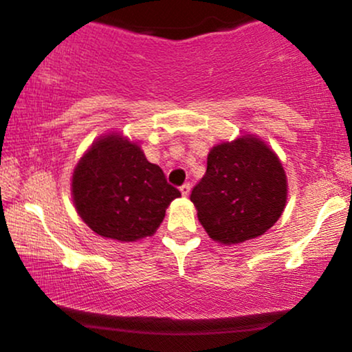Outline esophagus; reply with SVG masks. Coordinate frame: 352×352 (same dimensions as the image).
<instances>
[{
    "mask_svg": "<svg viewBox=\"0 0 352 352\" xmlns=\"http://www.w3.org/2000/svg\"><path fill=\"white\" fill-rule=\"evenodd\" d=\"M190 182H184V184H182L181 187H179V189H181V194L182 195H184V197H187V195H189V192H190Z\"/></svg>",
    "mask_w": 352,
    "mask_h": 352,
    "instance_id": "obj_1",
    "label": "esophagus"
}]
</instances>
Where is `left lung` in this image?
Listing matches in <instances>:
<instances>
[{"mask_svg":"<svg viewBox=\"0 0 352 352\" xmlns=\"http://www.w3.org/2000/svg\"><path fill=\"white\" fill-rule=\"evenodd\" d=\"M190 200L206 232L221 243L259 237L280 218L287 176L276 153L256 138L213 147Z\"/></svg>","mask_w":352,"mask_h":352,"instance_id":"left-lung-1","label":"left lung"}]
</instances>
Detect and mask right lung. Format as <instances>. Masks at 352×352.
Masks as SVG:
<instances>
[{"label": "right lung", "mask_w": 352, "mask_h": 352, "mask_svg": "<svg viewBox=\"0 0 352 352\" xmlns=\"http://www.w3.org/2000/svg\"><path fill=\"white\" fill-rule=\"evenodd\" d=\"M81 219L102 237L134 242L155 232L165 210L181 192L141 147L110 134L93 144L72 177Z\"/></svg>", "instance_id": "right-lung-1"}]
</instances>
